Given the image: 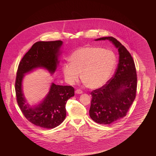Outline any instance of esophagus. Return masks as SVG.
<instances>
[{
	"mask_svg": "<svg viewBox=\"0 0 156 156\" xmlns=\"http://www.w3.org/2000/svg\"><path fill=\"white\" fill-rule=\"evenodd\" d=\"M75 94H82V91L80 89H76L75 90Z\"/></svg>",
	"mask_w": 156,
	"mask_h": 156,
	"instance_id": "esophagus-1",
	"label": "esophagus"
}]
</instances>
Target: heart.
I'll list each match as a JSON object with an SVG mask.
<instances>
[{
	"instance_id": "heart-1",
	"label": "heart",
	"mask_w": 156,
	"mask_h": 156,
	"mask_svg": "<svg viewBox=\"0 0 156 156\" xmlns=\"http://www.w3.org/2000/svg\"><path fill=\"white\" fill-rule=\"evenodd\" d=\"M69 60L71 63L62 65V72L67 81L74 83L78 81L81 73L82 80L92 89L101 88L107 82L116 63L115 57L111 51L95 47L76 50Z\"/></svg>"
}]
</instances>
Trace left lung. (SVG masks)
I'll return each mask as SVG.
<instances>
[{
  "instance_id": "obj_1",
  "label": "left lung",
  "mask_w": 156,
  "mask_h": 156,
  "mask_svg": "<svg viewBox=\"0 0 156 156\" xmlns=\"http://www.w3.org/2000/svg\"><path fill=\"white\" fill-rule=\"evenodd\" d=\"M106 40L111 41L118 48L119 63L108 83L90 93L89 116L101 125H110L126 116L136 98L137 80L133 59L125 46L113 37H101L95 40Z\"/></svg>"
}]
</instances>
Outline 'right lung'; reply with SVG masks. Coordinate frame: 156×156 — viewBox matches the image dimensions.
<instances>
[{"label": "right lung", "instance_id": "obj_1", "mask_svg": "<svg viewBox=\"0 0 156 156\" xmlns=\"http://www.w3.org/2000/svg\"><path fill=\"white\" fill-rule=\"evenodd\" d=\"M61 40L38 41L24 55L19 63L15 90L18 105L25 118L31 123L45 129H53L59 126L66 117V104L67 100L74 96V89L71 86L58 85L52 83L44 99L37 105L30 106L22 90L24 74L38 68L46 69L51 74L56 71L59 63Z\"/></svg>", "mask_w": 156, "mask_h": 156}]
</instances>
